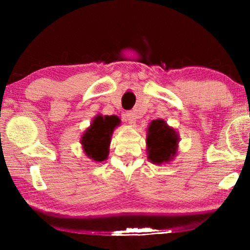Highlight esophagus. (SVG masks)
I'll use <instances>...</instances> for the list:
<instances>
[{"label":"esophagus","mask_w":250,"mask_h":250,"mask_svg":"<svg viewBox=\"0 0 250 250\" xmlns=\"http://www.w3.org/2000/svg\"><path fill=\"white\" fill-rule=\"evenodd\" d=\"M124 119H125V122L129 123V124H135V122H136V117H135L134 112H132V111L125 112Z\"/></svg>","instance_id":"esophagus-1"}]
</instances>
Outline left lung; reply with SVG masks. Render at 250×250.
<instances>
[{
	"label": "left lung",
	"instance_id": "1",
	"mask_svg": "<svg viewBox=\"0 0 250 250\" xmlns=\"http://www.w3.org/2000/svg\"><path fill=\"white\" fill-rule=\"evenodd\" d=\"M179 134L163 119L150 123L146 134L148 159L156 165L168 163L176 155Z\"/></svg>",
	"mask_w": 250,
	"mask_h": 250
}]
</instances>
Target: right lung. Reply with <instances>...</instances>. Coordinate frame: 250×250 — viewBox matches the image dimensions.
Segmentation results:
<instances>
[{
	"label": "right lung",
	"instance_id": "1",
	"mask_svg": "<svg viewBox=\"0 0 250 250\" xmlns=\"http://www.w3.org/2000/svg\"><path fill=\"white\" fill-rule=\"evenodd\" d=\"M119 123L121 121L116 116H95L81 139L83 150L88 158L98 163L108 158L112 132Z\"/></svg>",
	"mask_w": 250,
	"mask_h": 250
}]
</instances>
